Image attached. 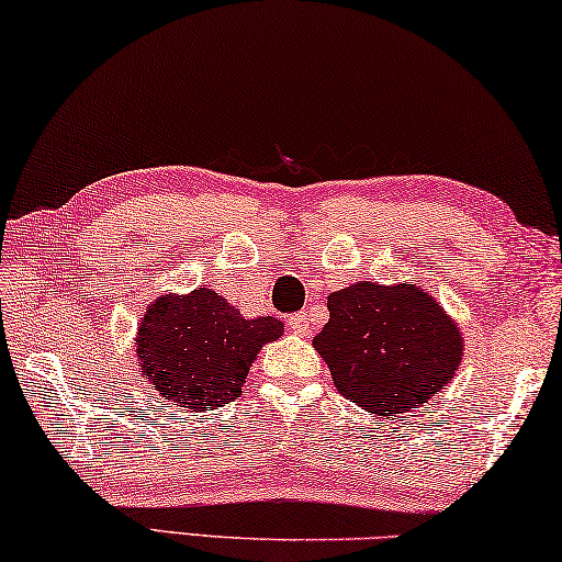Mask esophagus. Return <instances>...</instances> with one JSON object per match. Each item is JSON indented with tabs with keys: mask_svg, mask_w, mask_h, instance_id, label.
<instances>
[{
	"mask_svg": "<svg viewBox=\"0 0 562 562\" xmlns=\"http://www.w3.org/2000/svg\"><path fill=\"white\" fill-rule=\"evenodd\" d=\"M288 325L295 335H310V329H313V325H310V315L307 313H295L288 317Z\"/></svg>",
	"mask_w": 562,
	"mask_h": 562,
	"instance_id": "34e87169",
	"label": "esophagus"
}]
</instances>
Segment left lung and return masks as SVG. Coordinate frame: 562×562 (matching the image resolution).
Masks as SVG:
<instances>
[{"label":"left lung","mask_w":562,"mask_h":562,"mask_svg":"<svg viewBox=\"0 0 562 562\" xmlns=\"http://www.w3.org/2000/svg\"><path fill=\"white\" fill-rule=\"evenodd\" d=\"M315 337L335 387L372 415L397 417L427 403L458 370V325L415 284L358 282L327 297Z\"/></svg>","instance_id":"left-lung-1"}]
</instances>
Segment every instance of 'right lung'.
<instances>
[{
	"instance_id": "right-lung-1",
	"label": "right lung",
	"mask_w": 562,
	"mask_h": 562,
	"mask_svg": "<svg viewBox=\"0 0 562 562\" xmlns=\"http://www.w3.org/2000/svg\"><path fill=\"white\" fill-rule=\"evenodd\" d=\"M282 329L274 317L245 319L210 288L159 297L137 333L139 368L180 409H217L239 397L260 347Z\"/></svg>"
}]
</instances>
